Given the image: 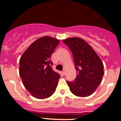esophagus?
Masks as SVG:
<instances>
[{"instance_id": "34e87169", "label": "esophagus", "mask_w": 121, "mask_h": 121, "mask_svg": "<svg viewBox=\"0 0 121 121\" xmlns=\"http://www.w3.org/2000/svg\"><path fill=\"white\" fill-rule=\"evenodd\" d=\"M62 74H63V75H64V76H65V73H66V71H65V70H63V71H62Z\"/></svg>"}]
</instances>
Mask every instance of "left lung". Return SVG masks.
Returning <instances> with one entry per match:
<instances>
[{"label":"left lung","mask_w":121,"mask_h":121,"mask_svg":"<svg viewBox=\"0 0 121 121\" xmlns=\"http://www.w3.org/2000/svg\"><path fill=\"white\" fill-rule=\"evenodd\" d=\"M73 54L76 70L75 80L67 81L71 92L77 96L86 97L92 95L101 83L104 65L93 48L79 37L63 40Z\"/></svg>","instance_id":"8db88e82"}]
</instances>
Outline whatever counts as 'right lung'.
<instances>
[{
  "label": "right lung",
  "instance_id": "add662e5",
  "mask_svg": "<svg viewBox=\"0 0 121 121\" xmlns=\"http://www.w3.org/2000/svg\"><path fill=\"white\" fill-rule=\"evenodd\" d=\"M59 40L49 36L35 40L19 60V74L23 85L33 97L45 99L56 91L60 76L53 70L51 56Z\"/></svg>",
  "mask_w": 121,
  "mask_h": 121
}]
</instances>
